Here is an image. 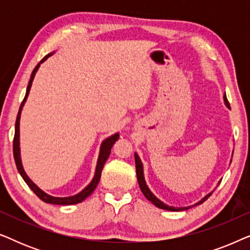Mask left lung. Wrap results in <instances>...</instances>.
<instances>
[{
    "label": "left lung",
    "instance_id": "8db88e82",
    "mask_svg": "<svg viewBox=\"0 0 250 250\" xmlns=\"http://www.w3.org/2000/svg\"><path fill=\"white\" fill-rule=\"evenodd\" d=\"M224 102H225V104H227V107L228 108H230V104H229V101H228V99H227V97H225L224 95ZM134 158H135V167H136V176H138V182H139V186H140V189H141V191H142V193L145 194V197L146 198V199H148L149 201H151V203L155 205V206H157L158 208H162V209H166V210H172V211H180V210H187V209H189V208H191V207H181V208H179V207H173V206H167L166 204H164L163 201H160L158 198H157L155 194H153L151 191L149 190V188L146 187V181H145V176H143V166H142V163H141V159L139 158V156H138V153H135L134 155ZM220 184V183H218ZM211 193L213 192H210V193H208L206 197H204L203 199H201L200 201H198L197 204H194V205H192V207H194V206H197V205H200V204H203L204 201H206L208 198H209L210 196H211Z\"/></svg>",
    "mask_w": 250,
    "mask_h": 250
}]
</instances>
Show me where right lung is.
<instances>
[{"instance_id":"right-lung-1","label":"right lung","mask_w":250,"mask_h":250,"mask_svg":"<svg viewBox=\"0 0 250 250\" xmlns=\"http://www.w3.org/2000/svg\"><path fill=\"white\" fill-rule=\"evenodd\" d=\"M51 54H52V53L47 54V56H45L42 60H41L40 63H37V66L34 68V70H33V73H32V76H30L28 86H27L26 95H25V98H23L21 104H20L18 115H17V119H16L15 138H13V157H15V162H16V165H17V169H18V172L20 173V175L22 176V179L27 183V186H28L30 189L33 190V192L35 193L36 196L39 197L41 200H43L44 203H46V204H53V205H74V204L82 203V201L86 199V198L90 196L92 192H93L95 188H97L99 181H100L101 172H102V168H104V163L107 162L108 157H109V155H110L112 146H114L115 142L118 140L119 134H118V133H116V134L110 136V138L105 139L104 141L102 142L101 148H100V153H99L97 169H95V174H94L93 180H92V182L88 184V186L85 188V189L82 191V192L76 194V196L66 197V198L52 197V196H50V194H47V193L44 192V191L41 190L40 188L37 187L35 183H33V181L30 180L28 176H27V174L25 173V170H23V167H22V164H21V158H20V148H19V119H20V114H21V109L23 107V104H25V102H26V99H27V97H28V94H29L30 86H32L33 80H34V77H35V74H36L37 69H39V67L41 66V63L44 62V61H45L47 58L51 56Z\"/></svg>"}]
</instances>
